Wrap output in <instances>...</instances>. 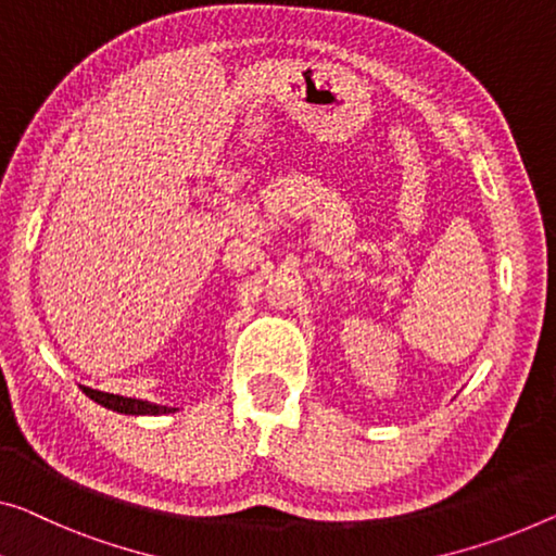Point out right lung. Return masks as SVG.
<instances>
[{"mask_svg":"<svg viewBox=\"0 0 556 556\" xmlns=\"http://www.w3.org/2000/svg\"><path fill=\"white\" fill-rule=\"evenodd\" d=\"M89 400L102 404L104 409L119 412V414H131V417H160V414H174L179 412L177 407H167V404H154L147 400H135V396H119V394H110V392H99V389L92 387H81Z\"/></svg>","mask_w":556,"mask_h":556,"instance_id":"1","label":"right lung"}]
</instances>
